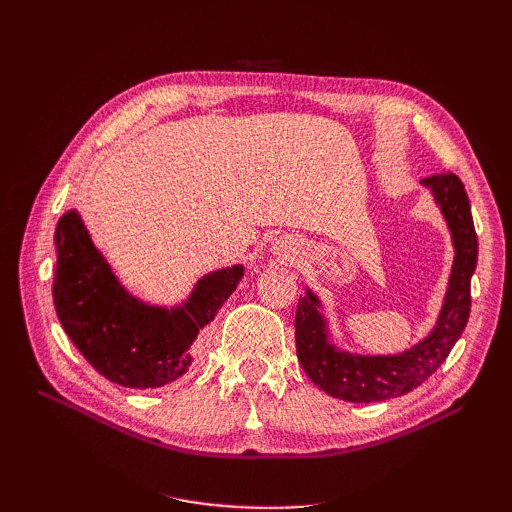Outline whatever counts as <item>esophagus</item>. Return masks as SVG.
<instances>
[{"mask_svg":"<svg viewBox=\"0 0 512 512\" xmlns=\"http://www.w3.org/2000/svg\"><path fill=\"white\" fill-rule=\"evenodd\" d=\"M271 254L277 258V260H292L294 254H297V243H294L292 239H275L271 243Z\"/></svg>","mask_w":512,"mask_h":512,"instance_id":"obj_1","label":"esophagus"}]
</instances>
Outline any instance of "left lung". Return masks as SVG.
I'll return each mask as SVG.
<instances>
[{
	"label": "left lung",
	"instance_id": "1",
	"mask_svg": "<svg viewBox=\"0 0 512 512\" xmlns=\"http://www.w3.org/2000/svg\"><path fill=\"white\" fill-rule=\"evenodd\" d=\"M421 185L440 207L455 250L438 320L423 339L404 352H350L333 342L320 297L312 288H305L294 318L297 356L309 380L331 397L352 404H371L410 393L446 361L448 352L466 329L470 318V280L478 258L470 200L463 183L453 173L427 177Z\"/></svg>",
	"mask_w": 512,
	"mask_h": 512
}]
</instances>
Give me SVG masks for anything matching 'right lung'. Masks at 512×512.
<instances>
[{"instance_id":"right-lung-1","label":"right lung","mask_w":512,"mask_h":512,"mask_svg":"<svg viewBox=\"0 0 512 512\" xmlns=\"http://www.w3.org/2000/svg\"><path fill=\"white\" fill-rule=\"evenodd\" d=\"M53 303L66 335L87 363L128 389H158L188 374L192 346L245 273L211 271L179 305H151L119 282L76 209L55 228Z\"/></svg>"}]
</instances>
